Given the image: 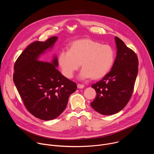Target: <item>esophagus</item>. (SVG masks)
<instances>
[{"instance_id":"esophagus-1","label":"esophagus","mask_w":154,"mask_h":154,"mask_svg":"<svg viewBox=\"0 0 154 154\" xmlns=\"http://www.w3.org/2000/svg\"><path fill=\"white\" fill-rule=\"evenodd\" d=\"M77 88L79 89H82L84 88V85L83 84H78L77 85Z\"/></svg>"}]
</instances>
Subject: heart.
Returning <instances> with one entry per match:
<instances>
[{
    "label": "heart",
    "mask_w": 154,
    "mask_h": 154,
    "mask_svg": "<svg viewBox=\"0 0 154 154\" xmlns=\"http://www.w3.org/2000/svg\"><path fill=\"white\" fill-rule=\"evenodd\" d=\"M115 58V51L112 46L91 39H82L73 41L69 50L60 52L58 63L66 78H72L81 64L83 69L80 78L97 80L111 69Z\"/></svg>",
    "instance_id": "1"
}]
</instances>
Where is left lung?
<instances>
[{"label": "left lung", "mask_w": 154, "mask_h": 154, "mask_svg": "<svg viewBox=\"0 0 154 154\" xmlns=\"http://www.w3.org/2000/svg\"><path fill=\"white\" fill-rule=\"evenodd\" d=\"M117 55L113 67L100 81L91 86L97 96L91 103L93 108L103 115H111L122 109L132 95L138 71L137 54L115 36Z\"/></svg>", "instance_id": "8db88e82"}]
</instances>
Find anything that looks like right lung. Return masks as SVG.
Here are the masks:
<instances>
[{"label":"right lung","mask_w":154,"mask_h":154,"mask_svg":"<svg viewBox=\"0 0 154 154\" xmlns=\"http://www.w3.org/2000/svg\"><path fill=\"white\" fill-rule=\"evenodd\" d=\"M58 38L30 44L16 60L13 81L27 110L44 121L57 118L67 106L69 96L77 90L75 82L56 68L57 56L52 63L39 61V57L51 49Z\"/></svg>","instance_id":"add662e5"}]
</instances>
